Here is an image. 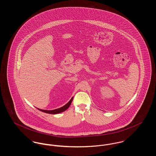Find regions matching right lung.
<instances>
[{"mask_svg": "<svg viewBox=\"0 0 156 156\" xmlns=\"http://www.w3.org/2000/svg\"><path fill=\"white\" fill-rule=\"evenodd\" d=\"M73 97H72V98L69 100V101L67 103L65 106H64L63 107L61 108H59V109H55V110H52V111H47V110H42V109H38V110H40V111L43 112L45 113H49V114H57V113H61L62 112H64L65 111H66L67 109L69 107L70 105L71 104V102L73 101Z\"/></svg>", "mask_w": 156, "mask_h": 156, "instance_id": "1", "label": "right lung"}]
</instances>
